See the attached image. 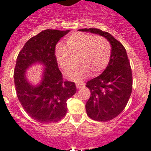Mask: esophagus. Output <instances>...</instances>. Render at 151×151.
I'll list each match as a JSON object with an SVG mask.
<instances>
[{"mask_svg":"<svg viewBox=\"0 0 151 151\" xmlns=\"http://www.w3.org/2000/svg\"><path fill=\"white\" fill-rule=\"evenodd\" d=\"M85 86V83L83 82H79V83H76V88H81Z\"/></svg>","mask_w":151,"mask_h":151,"instance_id":"esophagus-1","label":"esophagus"}]
</instances>
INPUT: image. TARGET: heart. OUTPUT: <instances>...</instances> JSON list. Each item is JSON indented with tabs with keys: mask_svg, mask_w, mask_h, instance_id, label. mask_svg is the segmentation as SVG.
Listing matches in <instances>:
<instances>
[{
	"mask_svg": "<svg viewBox=\"0 0 151 151\" xmlns=\"http://www.w3.org/2000/svg\"><path fill=\"white\" fill-rule=\"evenodd\" d=\"M71 55H78V64L66 73L69 79L80 82L91 73L96 76L107 66L111 55L110 42L102 36L75 32L68 36L65 45L59 44L55 57L61 69L68 70L72 65Z\"/></svg>",
	"mask_w": 151,
	"mask_h": 151,
	"instance_id": "1",
	"label": "heart"
}]
</instances>
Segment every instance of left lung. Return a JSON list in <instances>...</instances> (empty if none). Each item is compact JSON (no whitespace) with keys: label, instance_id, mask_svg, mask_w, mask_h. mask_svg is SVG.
Wrapping results in <instances>:
<instances>
[{"label":"left lung","instance_id":"obj_1","mask_svg":"<svg viewBox=\"0 0 151 151\" xmlns=\"http://www.w3.org/2000/svg\"><path fill=\"white\" fill-rule=\"evenodd\" d=\"M82 32L104 36L111 45V55L105 70L86 83L91 96L85 104L87 115L99 122H107L125 109L132 91V73L123 45L113 35L98 29H82Z\"/></svg>","mask_w":151,"mask_h":151}]
</instances>
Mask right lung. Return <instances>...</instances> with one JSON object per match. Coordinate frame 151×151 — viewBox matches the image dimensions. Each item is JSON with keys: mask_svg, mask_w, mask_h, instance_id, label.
Wrapping results in <instances>:
<instances>
[{"mask_svg": "<svg viewBox=\"0 0 151 151\" xmlns=\"http://www.w3.org/2000/svg\"><path fill=\"white\" fill-rule=\"evenodd\" d=\"M69 30L46 29L31 38L19 51L13 77L18 99L25 111L41 123L61 120L67 112L66 101L76 92L75 82L64 81L55 57L56 45ZM45 66L42 82L32 86L25 70L32 64Z\"/></svg>", "mask_w": 151, "mask_h": 151, "instance_id": "1", "label": "right lung"}]
</instances>
